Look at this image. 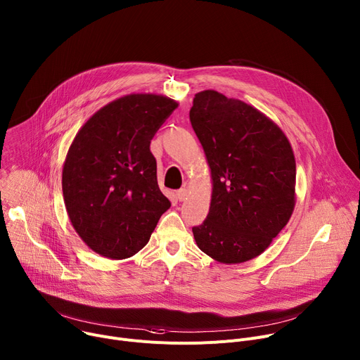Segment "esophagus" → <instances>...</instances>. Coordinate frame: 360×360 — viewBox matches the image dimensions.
Segmentation results:
<instances>
[{"label":"esophagus","instance_id":"34e87169","mask_svg":"<svg viewBox=\"0 0 360 360\" xmlns=\"http://www.w3.org/2000/svg\"><path fill=\"white\" fill-rule=\"evenodd\" d=\"M177 197H179V200L180 202H184V200H187V197H188V190L184 187V188H180L179 191H177Z\"/></svg>","mask_w":360,"mask_h":360}]
</instances>
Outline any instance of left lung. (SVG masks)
<instances>
[{"mask_svg":"<svg viewBox=\"0 0 360 360\" xmlns=\"http://www.w3.org/2000/svg\"><path fill=\"white\" fill-rule=\"evenodd\" d=\"M190 122L212 172L210 210L194 240L212 259L236 264L262 255L295 209L292 146L269 117L236 98L205 90Z\"/></svg>","mask_w":360,"mask_h":360,"instance_id":"left-lung-1","label":"left lung"}]
</instances>
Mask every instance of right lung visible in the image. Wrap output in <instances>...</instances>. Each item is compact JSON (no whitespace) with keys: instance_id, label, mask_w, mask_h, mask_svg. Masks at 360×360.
<instances>
[{"instance_id":"1","label":"right lung","mask_w":360,"mask_h":360,"mask_svg":"<svg viewBox=\"0 0 360 360\" xmlns=\"http://www.w3.org/2000/svg\"><path fill=\"white\" fill-rule=\"evenodd\" d=\"M177 105L165 96L129 94L93 114L72 140L63 167L64 203L96 253L131 257L170 209L150 143Z\"/></svg>"}]
</instances>
